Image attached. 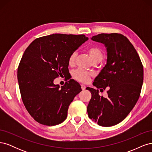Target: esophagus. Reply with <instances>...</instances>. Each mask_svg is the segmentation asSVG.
<instances>
[{
    "mask_svg": "<svg viewBox=\"0 0 152 152\" xmlns=\"http://www.w3.org/2000/svg\"><path fill=\"white\" fill-rule=\"evenodd\" d=\"M86 86L85 85H83V84H82L81 85V88H82V90H85L86 89Z\"/></svg>",
    "mask_w": 152,
    "mask_h": 152,
    "instance_id": "1",
    "label": "esophagus"
}]
</instances>
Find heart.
Returning <instances> with one entry per match:
<instances>
[{
	"label": "heart",
	"mask_w": 152,
	"mask_h": 152,
	"mask_svg": "<svg viewBox=\"0 0 152 152\" xmlns=\"http://www.w3.org/2000/svg\"><path fill=\"white\" fill-rule=\"evenodd\" d=\"M87 53H88L89 56L93 59L94 62L101 61L103 58V53L102 50L98 47L91 46L87 49ZM77 57V53L75 52L70 54L68 59V64L70 66H73L75 65V59ZM93 76V74L90 72L81 70V69H77L73 72V77L75 79L79 81L82 83H87L90 80L91 78Z\"/></svg>",
	"instance_id": "b5f03b06"
}]
</instances>
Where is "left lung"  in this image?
<instances>
[{"label": "left lung", "instance_id": "obj_1", "mask_svg": "<svg viewBox=\"0 0 152 152\" xmlns=\"http://www.w3.org/2000/svg\"><path fill=\"white\" fill-rule=\"evenodd\" d=\"M107 48V64L95 78L100 90L109 87L108 98L87 87L91 99L87 107L89 118L99 126L110 127L122 122L139 99L143 82V67L129 39L119 34H101L91 38Z\"/></svg>", "mask_w": 152, "mask_h": 152}]
</instances>
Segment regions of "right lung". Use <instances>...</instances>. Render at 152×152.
Listing matches in <instances>:
<instances>
[{
	"mask_svg": "<svg viewBox=\"0 0 152 152\" xmlns=\"http://www.w3.org/2000/svg\"><path fill=\"white\" fill-rule=\"evenodd\" d=\"M84 35L55 34L36 39L26 48L18 68L23 102L35 121L52 126L67 117L69 105L82 91L71 79L63 86L54 84L68 74V59L88 40Z\"/></svg>",
	"mask_w": 152,
	"mask_h": 152,
	"instance_id": "right-lung-1",
	"label": "right lung"
}]
</instances>
